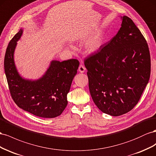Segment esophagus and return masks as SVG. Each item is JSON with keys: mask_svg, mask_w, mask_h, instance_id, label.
Instances as JSON below:
<instances>
[{"mask_svg": "<svg viewBox=\"0 0 156 156\" xmlns=\"http://www.w3.org/2000/svg\"><path fill=\"white\" fill-rule=\"evenodd\" d=\"M78 70H79V72H80V73H83L84 72H85L86 68L84 67V66H83V65H80L79 67H78Z\"/></svg>", "mask_w": 156, "mask_h": 156, "instance_id": "34e87169", "label": "esophagus"}]
</instances>
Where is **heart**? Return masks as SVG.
I'll return each instance as SVG.
<instances>
[{
  "instance_id": "heart-1",
  "label": "heart",
  "mask_w": 156,
  "mask_h": 156,
  "mask_svg": "<svg viewBox=\"0 0 156 156\" xmlns=\"http://www.w3.org/2000/svg\"><path fill=\"white\" fill-rule=\"evenodd\" d=\"M102 44V40L99 35H96L90 38L86 44V49L90 53L96 51ZM69 48L72 49V46H69Z\"/></svg>"
}]
</instances>
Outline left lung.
<instances>
[{
  "mask_svg": "<svg viewBox=\"0 0 156 156\" xmlns=\"http://www.w3.org/2000/svg\"><path fill=\"white\" fill-rule=\"evenodd\" d=\"M110 41L84 60L92 99L102 112L118 116L131 110L147 85L151 70L148 44L129 17Z\"/></svg>",
  "mask_w": 156,
  "mask_h": 156,
  "instance_id": "left-lung-1",
  "label": "left lung"
}]
</instances>
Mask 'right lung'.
<instances>
[{
	"instance_id": "1",
	"label": "right lung",
	"mask_w": 156,
	"mask_h": 156,
	"mask_svg": "<svg viewBox=\"0 0 156 156\" xmlns=\"http://www.w3.org/2000/svg\"><path fill=\"white\" fill-rule=\"evenodd\" d=\"M23 29L11 40L4 57V71L13 100L20 108L38 117L53 118L67 105V94L77 73L79 61L71 59L51 61L46 73L37 80L21 76L15 65L14 51Z\"/></svg>"
}]
</instances>
